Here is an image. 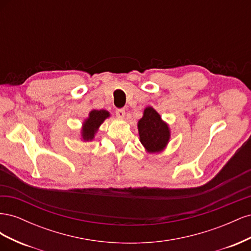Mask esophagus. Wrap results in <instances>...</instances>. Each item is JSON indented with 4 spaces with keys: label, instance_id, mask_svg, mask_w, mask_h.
<instances>
[{
    "label": "esophagus",
    "instance_id": "1",
    "mask_svg": "<svg viewBox=\"0 0 251 251\" xmlns=\"http://www.w3.org/2000/svg\"><path fill=\"white\" fill-rule=\"evenodd\" d=\"M125 115H126V110L125 109H117L116 110V116L118 118L123 119L125 117Z\"/></svg>",
    "mask_w": 251,
    "mask_h": 251
}]
</instances>
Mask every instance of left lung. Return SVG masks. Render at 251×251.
<instances>
[{"mask_svg":"<svg viewBox=\"0 0 251 251\" xmlns=\"http://www.w3.org/2000/svg\"><path fill=\"white\" fill-rule=\"evenodd\" d=\"M140 142L149 153H159L169 143L170 127L151 107L144 109L143 116L138 121Z\"/></svg>","mask_w":251,"mask_h":251,"instance_id":"1","label":"left lung"}]
</instances>
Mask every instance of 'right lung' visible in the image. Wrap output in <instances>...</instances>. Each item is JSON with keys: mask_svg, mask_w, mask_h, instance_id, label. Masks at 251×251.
I'll return each mask as SVG.
<instances>
[{"mask_svg": "<svg viewBox=\"0 0 251 251\" xmlns=\"http://www.w3.org/2000/svg\"><path fill=\"white\" fill-rule=\"evenodd\" d=\"M110 116V113L105 110H93L89 113V117L83 121L81 128V137L83 141L93 140L98 127L104 119Z\"/></svg>", "mask_w": 251, "mask_h": 251, "instance_id": "add662e5", "label": "right lung"}]
</instances>
